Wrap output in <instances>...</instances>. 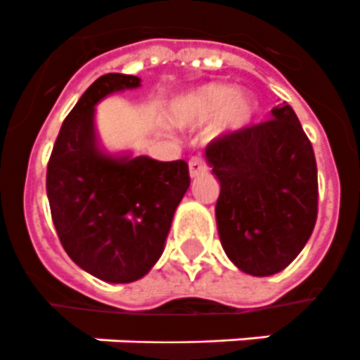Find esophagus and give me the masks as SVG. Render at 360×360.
<instances>
[{"label": "esophagus", "instance_id": "34e87169", "mask_svg": "<svg viewBox=\"0 0 360 360\" xmlns=\"http://www.w3.org/2000/svg\"><path fill=\"white\" fill-rule=\"evenodd\" d=\"M188 172H191V177H200L207 172V162L202 155H194L188 160Z\"/></svg>", "mask_w": 360, "mask_h": 360}]
</instances>
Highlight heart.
Here are the masks:
<instances>
[{
  "label": "heart",
  "instance_id": "heart-1",
  "mask_svg": "<svg viewBox=\"0 0 360 360\" xmlns=\"http://www.w3.org/2000/svg\"><path fill=\"white\" fill-rule=\"evenodd\" d=\"M254 104L245 95H233V89L224 84H211L194 93L183 106L181 117L194 123L219 114V124L222 129H237L245 124L252 115Z\"/></svg>",
  "mask_w": 360,
  "mask_h": 360
}]
</instances>
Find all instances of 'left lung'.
<instances>
[{"instance_id":"obj_1","label":"left lung","mask_w":360,"mask_h":360,"mask_svg":"<svg viewBox=\"0 0 360 360\" xmlns=\"http://www.w3.org/2000/svg\"><path fill=\"white\" fill-rule=\"evenodd\" d=\"M220 181L217 224L240 271L269 276L285 269L318 219V166L290 104L271 120L217 136L205 147Z\"/></svg>"}]
</instances>
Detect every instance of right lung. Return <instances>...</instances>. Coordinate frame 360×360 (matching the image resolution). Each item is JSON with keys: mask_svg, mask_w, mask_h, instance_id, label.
<instances>
[{"mask_svg": "<svg viewBox=\"0 0 360 360\" xmlns=\"http://www.w3.org/2000/svg\"><path fill=\"white\" fill-rule=\"evenodd\" d=\"M140 86L110 72L93 82L65 117L46 168V194L65 252L104 282H134L164 250L175 207L191 185L185 160L110 158L98 151L93 106Z\"/></svg>", "mask_w": 360, "mask_h": 360, "instance_id": "right-lung-1", "label": "right lung"}]
</instances>
